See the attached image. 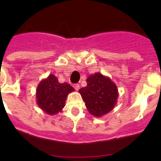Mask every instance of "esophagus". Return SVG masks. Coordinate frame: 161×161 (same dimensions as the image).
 Listing matches in <instances>:
<instances>
[{"label": "esophagus", "mask_w": 161, "mask_h": 161, "mask_svg": "<svg viewBox=\"0 0 161 161\" xmlns=\"http://www.w3.org/2000/svg\"><path fill=\"white\" fill-rule=\"evenodd\" d=\"M73 87H74V89H76V91H78L80 89V85H78V84H75V85H73Z\"/></svg>", "instance_id": "1"}]
</instances>
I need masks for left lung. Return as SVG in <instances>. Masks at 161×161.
<instances>
[{
	"mask_svg": "<svg viewBox=\"0 0 161 161\" xmlns=\"http://www.w3.org/2000/svg\"><path fill=\"white\" fill-rule=\"evenodd\" d=\"M86 82L87 85L80 89L79 93L89 114L98 118L111 111L119 97L117 85L99 72L90 75Z\"/></svg>",
	"mask_w": 161,
	"mask_h": 161,
	"instance_id": "1",
	"label": "left lung"
}]
</instances>
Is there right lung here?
Here are the masks:
<instances>
[{
    "label": "right lung",
    "instance_id": "1",
    "mask_svg": "<svg viewBox=\"0 0 161 161\" xmlns=\"http://www.w3.org/2000/svg\"><path fill=\"white\" fill-rule=\"evenodd\" d=\"M74 90L69 84L59 83L55 75L50 74L37 86V104L47 114H57L65 106L68 95Z\"/></svg>",
    "mask_w": 161,
    "mask_h": 161
}]
</instances>
